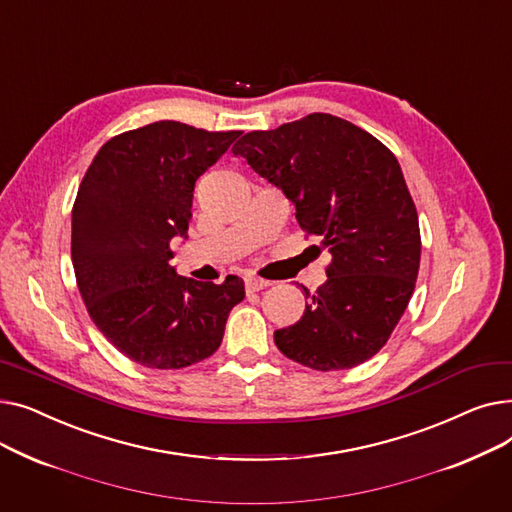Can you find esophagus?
Instances as JSON below:
<instances>
[{
    "mask_svg": "<svg viewBox=\"0 0 512 512\" xmlns=\"http://www.w3.org/2000/svg\"><path fill=\"white\" fill-rule=\"evenodd\" d=\"M265 286H270V282L261 280V278H257V276H245V288H247V292H257V290H263Z\"/></svg>",
    "mask_w": 512,
    "mask_h": 512,
    "instance_id": "1",
    "label": "esophagus"
}]
</instances>
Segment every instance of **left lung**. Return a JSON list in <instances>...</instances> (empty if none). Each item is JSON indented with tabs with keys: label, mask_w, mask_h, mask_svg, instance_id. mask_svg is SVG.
Segmentation results:
<instances>
[{
	"label": "left lung",
	"mask_w": 512,
	"mask_h": 512,
	"mask_svg": "<svg viewBox=\"0 0 512 512\" xmlns=\"http://www.w3.org/2000/svg\"><path fill=\"white\" fill-rule=\"evenodd\" d=\"M282 188L307 236L332 255L328 280L305 290L303 317L274 332L280 351L317 371L351 369L388 342L405 313L421 259L417 209L394 153L367 130L309 114L247 132L234 147Z\"/></svg>",
	"instance_id": "left-lung-1"
}]
</instances>
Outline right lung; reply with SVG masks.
<instances>
[{
    "instance_id": "right-lung-1",
    "label": "right lung",
    "mask_w": 512,
    "mask_h": 512,
    "mask_svg": "<svg viewBox=\"0 0 512 512\" xmlns=\"http://www.w3.org/2000/svg\"><path fill=\"white\" fill-rule=\"evenodd\" d=\"M240 137L174 120L128 130L95 155L72 207L76 284L99 332L130 361L182 369L211 357L245 282L178 276L197 178Z\"/></svg>"
}]
</instances>
